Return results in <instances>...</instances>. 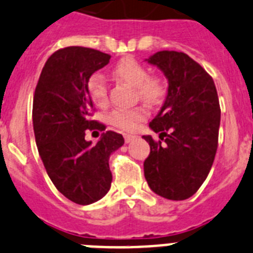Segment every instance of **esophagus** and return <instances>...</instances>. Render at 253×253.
<instances>
[{
  "instance_id": "esophagus-1",
  "label": "esophagus",
  "mask_w": 253,
  "mask_h": 253,
  "mask_svg": "<svg viewBox=\"0 0 253 253\" xmlns=\"http://www.w3.org/2000/svg\"><path fill=\"white\" fill-rule=\"evenodd\" d=\"M124 138H125V143H130V142L133 141V139H134V138H135V135L125 134V135H124Z\"/></svg>"
}]
</instances>
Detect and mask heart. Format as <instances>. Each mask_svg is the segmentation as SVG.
<instances>
[{"label": "heart", "mask_w": 253, "mask_h": 253, "mask_svg": "<svg viewBox=\"0 0 253 253\" xmlns=\"http://www.w3.org/2000/svg\"><path fill=\"white\" fill-rule=\"evenodd\" d=\"M114 74L120 81L130 87L135 88V94L141 101L153 105L157 103L164 94L163 84L156 78H150L143 65L137 60L126 57L122 60L114 69ZM87 92L90 100L97 105L103 106L107 102V89L105 78L98 73H94L87 82ZM143 118V111L139 109L133 110H114L110 112L109 122L123 130H133L137 123Z\"/></svg>", "instance_id": "1"}]
</instances>
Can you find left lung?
Instances as JSON below:
<instances>
[{
  "label": "left lung",
  "mask_w": 253,
  "mask_h": 253,
  "mask_svg": "<svg viewBox=\"0 0 253 253\" xmlns=\"http://www.w3.org/2000/svg\"><path fill=\"white\" fill-rule=\"evenodd\" d=\"M168 79V93L150 128L161 142L143 135L150 156L143 164L148 187L168 200H187L211 170L217 150L220 106L212 78L188 55L159 51L148 59Z\"/></svg>",
  "instance_id": "left-lung-1"
}]
</instances>
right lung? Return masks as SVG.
<instances>
[{"label": "right lung", "instance_id": "add662e5", "mask_svg": "<svg viewBox=\"0 0 253 253\" xmlns=\"http://www.w3.org/2000/svg\"><path fill=\"white\" fill-rule=\"evenodd\" d=\"M110 59L87 47L59 49L43 66L34 92L33 129L42 163L57 191L78 205L93 204L109 192V157L124 144L123 135L111 130L96 144L85 141L88 130H105L90 120L87 82Z\"/></svg>", "mask_w": 253, "mask_h": 253}]
</instances>
